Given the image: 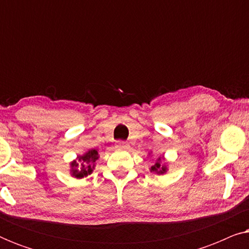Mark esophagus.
I'll list each match as a JSON object with an SVG mask.
<instances>
[{
    "instance_id": "34e87169",
    "label": "esophagus",
    "mask_w": 249,
    "mask_h": 249,
    "mask_svg": "<svg viewBox=\"0 0 249 249\" xmlns=\"http://www.w3.org/2000/svg\"><path fill=\"white\" fill-rule=\"evenodd\" d=\"M115 145H117V148H120V149H127L129 147L128 142H125L124 141H118Z\"/></svg>"
}]
</instances>
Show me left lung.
Wrapping results in <instances>:
<instances>
[{
    "instance_id": "obj_1",
    "label": "left lung",
    "mask_w": 249,
    "mask_h": 249,
    "mask_svg": "<svg viewBox=\"0 0 249 249\" xmlns=\"http://www.w3.org/2000/svg\"><path fill=\"white\" fill-rule=\"evenodd\" d=\"M152 171L158 173V175H163V173L166 171V166L161 165V158H159L158 162H156L153 166H151V172Z\"/></svg>"
}]
</instances>
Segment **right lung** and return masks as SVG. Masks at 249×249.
<instances>
[{
	"instance_id": "obj_1",
	"label": "right lung",
	"mask_w": 249,
	"mask_h": 249,
	"mask_svg": "<svg viewBox=\"0 0 249 249\" xmlns=\"http://www.w3.org/2000/svg\"><path fill=\"white\" fill-rule=\"evenodd\" d=\"M98 159V153L96 149H90L83 156H78V161L71 163V175L74 178H84L90 175L93 171L94 163Z\"/></svg>"
}]
</instances>
